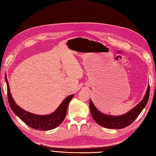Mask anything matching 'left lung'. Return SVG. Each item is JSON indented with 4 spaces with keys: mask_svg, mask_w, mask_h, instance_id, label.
Listing matches in <instances>:
<instances>
[{
    "mask_svg": "<svg viewBox=\"0 0 156 156\" xmlns=\"http://www.w3.org/2000/svg\"><path fill=\"white\" fill-rule=\"evenodd\" d=\"M149 95L150 86L148 87L147 90L142 101L126 114L120 116H112L103 114L94 106L91 100H90L89 107L93 119L99 125L109 129H122L129 126L140 115V113L147 104Z\"/></svg>",
    "mask_w": 156,
    "mask_h": 156,
    "instance_id": "obj_1",
    "label": "left lung"
}]
</instances>
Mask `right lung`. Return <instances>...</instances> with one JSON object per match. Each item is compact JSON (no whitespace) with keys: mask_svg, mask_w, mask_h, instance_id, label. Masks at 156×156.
<instances>
[{"mask_svg":"<svg viewBox=\"0 0 156 156\" xmlns=\"http://www.w3.org/2000/svg\"><path fill=\"white\" fill-rule=\"evenodd\" d=\"M5 80L7 84L8 100V103H10V108L15 113V115L20 118L23 122H24L27 125L37 130L47 131L55 129L63 122L66 115L69 103L72 100L75 94H72L66 98L57 108V109L51 114L48 115H37L23 110L16 104L10 93L6 76Z\"/></svg>","mask_w":156,"mask_h":156,"instance_id":"right-lung-1","label":"right lung"}]
</instances>
